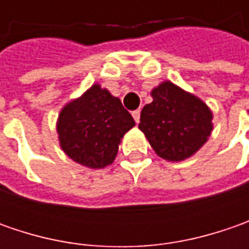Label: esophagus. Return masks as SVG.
Segmentation results:
<instances>
[{"mask_svg": "<svg viewBox=\"0 0 249 249\" xmlns=\"http://www.w3.org/2000/svg\"><path fill=\"white\" fill-rule=\"evenodd\" d=\"M131 116L134 118V120H136V123H139V122H140V110L139 109L133 110V112H131Z\"/></svg>", "mask_w": 249, "mask_h": 249, "instance_id": "esophagus-1", "label": "esophagus"}]
</instances>
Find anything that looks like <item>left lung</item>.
Here are the masks:
<instances>
[{"label":"left lung","instance_id":"8db88e82","mask_svg":"<svg viewBox=\"0 0 249 249\" xmlns=\"http://www.w3.org/2000/svg\"><path fill=\"white\" fill-rule=\"evenodd\" d=\"M139 129L160 158L183 160L196 154L212 131V112L199 98L165 82L152 90Z\"/></svg>","mask_w":249,"mask_h":249}]
</instances>
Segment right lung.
I'll return each instance as SVG.
<instances>
[{"instance_id": "right-lung-1", "label": "right lung", "mask_w": 249, "mask_h": 249, "mask_svg": "<svg viewBox=\"0 0 249 249\" xmlns=\"http://www.w3.org/2000/svg\"><path fill=\"white\" fill-rule=\"evenodd\" d=\"M134 120L119 98L94 84L59 115L58 134L65 154L84 166L100 169L113 162L120 140Z\"/></svg>"}]
</instances>
